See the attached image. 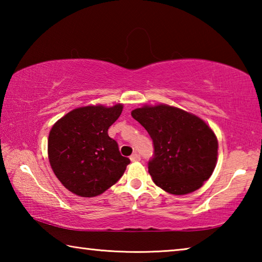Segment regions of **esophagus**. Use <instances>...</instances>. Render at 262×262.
I'll use <instances>...</instances> for the list:
<instances>
[{
    "instance_id": "1",
    "label": "esophagus",
    "mask_w": 262,
    "mask_h": 262,
    "mask_svg": "<svg viewBox=\"0 0 262 262\" xmlns=\"http://www.w3.org/2000/svg\"><path fill=\"white\" fill-rule=\"evenodd\" d=\"M141 159V156L139 154H133L132 156H130V161L132 162H139Z\"/></svg>"
}]
</instances>
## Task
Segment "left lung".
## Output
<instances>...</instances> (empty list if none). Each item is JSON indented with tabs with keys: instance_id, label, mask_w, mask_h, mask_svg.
Returning <instances> with one entry per match:
<instances>
[{
	"instance_id": "1",
	"label": "left lung",
	"mask_w": 262,
	"mask_h": 262,
	"mask_svg": "<svg viewBox=\"0 0 262 262\" xmlns=\"http://www.w3.org/2000/svg\"><path fill=\"white\" fill-rule=\"evenodd\" d=\"M132 117L152 139L155 151L148 168L158 187L184 195L199 189L210 178L219 142L202 119L165 104L144 105L132 111Z\"/></svg>"
}]
</instances>
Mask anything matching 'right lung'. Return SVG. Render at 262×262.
Segmentation results:
<instances>
[{
  "label": "right lung",
  "instance_id": "1",
  "mask_svg": "<svg viewBox=\"0 0 262 262\" xmlns=\"http://www.w3.org/2000/svg\"><path fill=\"white\" fill-rule=\"evenodd\" d=\"M122 108V104L83 106L53 125L48 159L56 178L72 193L97 196L122 177L130 161L121 156L118 143L107 133Z\"/></svg>",
  "mask_w": 262,
  "mask_h": 262
}]
</instances>
